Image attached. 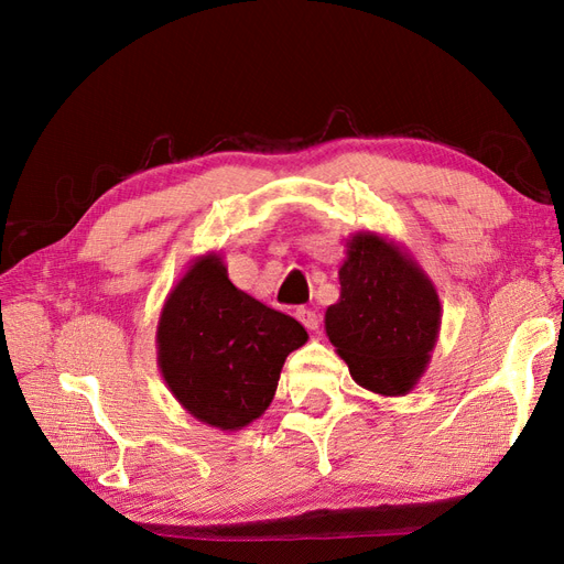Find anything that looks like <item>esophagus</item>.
<instances>
[{
	"instance_id": "1",
	"label": "esophagus",
	"mask_w": 564,
	"mask_h": 564,
	"mask_svg": "<svg viewBox=\"0 0 564 564\" xmlns=\"http://www.w3.org/2000/svg\"><path fill=\"white\" fill-rule=\"evenodd\" d=\"M296 317L301 319V324H303L305 329L315 332V329L319 327V317H317V313L311 311V308H299V311H296Z\"/></svg>"
}]
</instances>
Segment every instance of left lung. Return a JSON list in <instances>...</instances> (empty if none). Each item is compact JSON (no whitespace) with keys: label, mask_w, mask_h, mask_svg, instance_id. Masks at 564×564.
Listing matches in <instances>:
<instances>
[{"label":"left lung","mask_w":564,"mask_h":564,"mask_svg":"<svg viewBox=\"0 0 564 564\" xmlns=\"http://www.w3.org/2000/svg\"><path fill=\"white\" fill-rule=\"evenodd\" d=\"M340 296L324 329L355 383L377 395H406L437 344L442 305L423 268L398 242L360 230L346 240Z\"/></svg>","instance_id":"left-lung-1"}]
</instances>
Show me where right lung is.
<instances>
[{
  "mask_svg": "<svg viewBox=\"0 0 564 564\" xmlns=\"http://www.w3.org/2000/svg\"><path fill=\"white\" fill-rule=\"evenodd\" d=\"M308 332L228 280L220 253L187 265L158 322V365L187 414L218 431H242L275 398L286 355Z\"/></svg>",
  "mask_w": 564,
  "mask_h": 564,
  "instance_id": "1",
  "label": "right lung"
}]
</instances>
